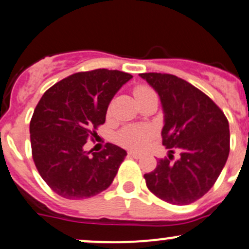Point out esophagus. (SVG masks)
<instances>
[{
	"label": "esophagus",
	"mask_w": 249,
	"mask_h": 249,
	"mask_svg": "<svg viewBox=\"0 0 249 249\" xmlns=\"http://www.w3.org/2000/svg\"><path fill=\"white\" fill-rule=\"evenodd\" d=\"M127 155H129L130 158H134V159H140V158H142V154H140V153H136V152H129L127 153Z\"/></svg>",
	"instance_id": "1"
}]
</instances>
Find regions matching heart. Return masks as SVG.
Returning <instances> with one entry per match:
<instances>
[{
  "mask_svg": "<svg viewBox=\"0 0 249 249\" xmlns=\"http://www.w3.org/2000/svg\"><path fill=\"white\" fill-rule=\"evenodd\" d=\"M150 92H153V90L147 85L141 84L134 88V96L137 102ZM153 135L154 132L148 126H127L120 130L119 134L117 135V141L120 145L127 149L140 150L149 142Z\"/></svg>",
  "mask_w": 249,
  "mask_h": 249,
  "instance_id": "b5f03b06",
  "label": "heart"
}]
</instances>
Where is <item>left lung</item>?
Returning a JSON list of instances; mask_svg holds the SVG:
<instances>
[{"mask_svg": "<svg viewBox=\"0 0 249 249\" xmlns=\"http://www.w3.org/2000/svg\"><path fill=\"white\" fill-rule=\"evenodd\" d=\"M159 94L164 109L162 144L173 156L158 161L145 173L148 189L172 205H189L201 199L219 177L230 152L229 122L224 112L201 90L167 73H140Z\"/></svg>", "mask_w": 249, "mask_h": 249, "instance_id": "1", "label": "left lung"}]
</instances>
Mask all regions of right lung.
Returning a JSON list of instances; mask_svg holds the SVG:
<instances>
[{
	"label": "right lung",
	"instance_id": "add662e5",
	"mask_svg": "<svg viewBox=\"0 0 249 249\" xmlns=\"http://www.w3.org/2000/svg\"><path fill=\"white\" fill-rule=\"evenodd\" d=\"M131 78L117 70L77 72L53 85L41 97L30 122L32 159L57 195L87 199L106 190L113 182L126 152L112 143H106L99 153H87L83 147L97 136L110 100Z\"/></svg>",
	"mask_w": 249,
	"mask_h": 249
}]
</instances>
